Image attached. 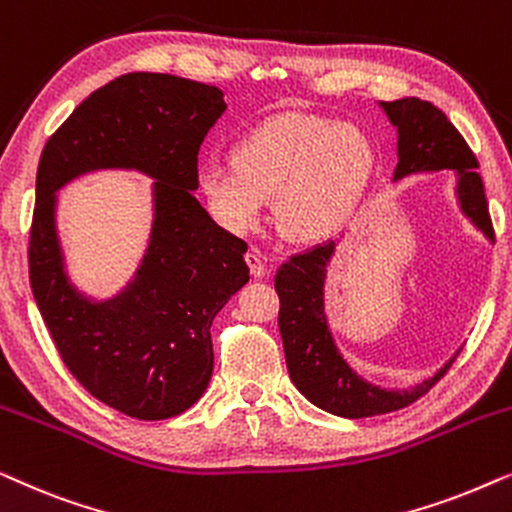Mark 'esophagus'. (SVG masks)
Segmentation results:
<instances>
[{
  "mask_svg": "<svg viewBox=\"0 0 512 512\" xmlns=\"http://www.w3.org/2000/svg\"><path fill=\"white\" fill-rule=\"evenodd\" d=\"M244 261H247L251 275L254 277H263L265 275V258L258 249H249L247 256H244Z\"/></svg>",
  "mask_w": 512,
  "mask_h": 512,
  "instance_id": "esophagus-1",
  "label": "esophagus"
}]
</instances>
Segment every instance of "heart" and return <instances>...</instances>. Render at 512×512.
Here are the masks:
<instances>
[{"label":"heart","instance_id":"heart-1","mask_svg":"<svg viewBox=\"0 0 512 512\" xmlns=\"http://www.w3.org/2000/svg\"><path fill=\"white\" fill-rule=\"evenodd\" d=\"M235 163L202 160L198 186L216 219L249 233L275 198L277 228L296 242L331 235L345 223L375 174V146L335 118L286 114L244 132Z\"/></svg>","mask_w":512,"mask_h":512}]
</instances>
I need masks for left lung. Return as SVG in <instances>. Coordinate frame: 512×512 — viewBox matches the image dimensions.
<instances>
[{
	"instance_id": "8db88e82",
	"label": "left lung",
	"mask_w": 512,
	"mask_h": 512,
	"mask_svg": "<svg viewBox=\"0 0 512 512\" xmlns=\"http://www.w3.org/2000/svg\"><path fill=\"white\" fill-rule=\"evenodd\" d=\"M382 109L398 130L394 181L419 172L452 170L457 174L461 212L485 233L487 240H494L478 160L443 111L417 97L382 102ZM333 251L335 242L317 244L291 256L277 270L279 333L291 380L307 401L338 417L363 419L408 408L450 370L454 359L429 380L410 389H382L356 375L335 347L324 312L326 265Z\"/></svg>"
}]
</instances>
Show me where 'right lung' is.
Instances as JSON below:
<instances>
[{
  "instance_id": "right-lung-1",
  "label": "right lung",
  "mask_w": 512,
  "mask_h": 512,
  "mask_svg": "<svg viewBox=\"0 0 512 512\" xmlns=\"http://www.w3.org/2000/svg\"><path fill=\"white\" fill-rule=\"evenodd\" d=\"M223 111L216 86L132 72L86 97L41 151L27 249L34 300L69 373L128 417L181 415L205 394L214 370L209 328L249 282L247 242L216 226L193 195L198 151ZM111 166L157 179L154 228L136 279L100 304L68 282L54 191Z\"/></svg>"
}]
</instances>
